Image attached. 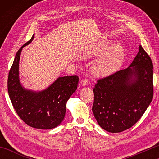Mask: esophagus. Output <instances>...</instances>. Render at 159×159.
<instances>
[{"mask_svg": "<svg viewBox=\"0 0 159 159\" xmlns=\"http://www.w3.org/2000/svg\"><path fill=\"white\" fill-rule=\"evenodd\" d=\"M87 83H88V80H87V79H85V78H83V79H82V80H80V85H82L83 86L87 85Z\"/></svg>", "mask_w": 159, "mask_h": 159, "instance_id": "esophagus-1", "label": "esophagus"}]
</instances>
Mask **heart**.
<instances>
[{"label": "heart", "mask_w": 159, "mask_h": 159, "mask_svg": "<svg viewBox=\"0 0 159 159\" xmlns=\"http://www.w3.org/2000/svg\"><path fill=\"white\" fill-rule=\"evenodd\" d=\"M93 66V72L99 76L108 75L122 65L124 59V50L119 43L112 45L108 39H100L91 46L83 54L84 57H100Z\"/></svg>", "instance_id": "obj_1"}]
</instances>
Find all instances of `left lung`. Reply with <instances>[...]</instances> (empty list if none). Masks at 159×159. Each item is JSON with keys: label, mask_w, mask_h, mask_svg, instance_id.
I'll return each instance as SVG.
<instances>
[{"label": "left lung", "mask_w": 159, "mask_h": 159, "mask_svg": "<svg viewBox=\"0 0 159 159\" xmlns=\"http://www.w3.org/2000/svg\"><path fill=\"white\" fill-rule=\"evenodd\" d=\"M152 69L150 56L140 45L128 68L97 80L92 111L101 128L120 133L137 122L153 98Z\"/></svg>", "instance_id": "8db88e82"}]
</instances>
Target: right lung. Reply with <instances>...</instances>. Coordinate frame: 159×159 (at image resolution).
I'll use <instances>...</instances> for the list:
<instances>
[{
	"label": "right lung",
	"mask_w": 159,
	"mask_h": 159,
	"mask_svg": "<svg viewBox=\"0 0 159 159\" xmlns=\"http://www.w3.org/2000/svg\"><path fill=\"white\" fill-rule=\"evenodd\" d=\"M33 36L17 52L9 70L7 88L16 112L33 128L51 129L62 122L67 100L77 89L79 77H59L48 88L36 92L24 88L19 80V61L23 47L31 42Z\"/></svg>",
	"instance_id": "1"
}]
</instances>
